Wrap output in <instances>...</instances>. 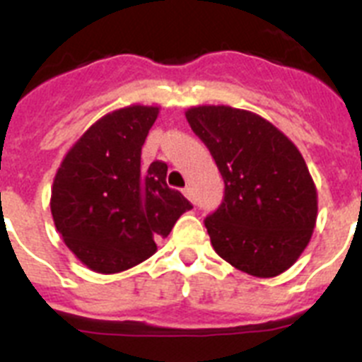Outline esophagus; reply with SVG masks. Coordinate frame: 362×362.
Instances as JSON below:
<instances>
[{"instance_id":"obj_1","label":"esophagus","mask_w":362,"mask_h":362,"mask_svg":"<svg viewBox=\"0 0 362 362\" xmlns=\"http://www.w3.org/2000/svg\"><path fill=\"white\" fill-rule=\"evenodd\" d=\"M183 194L188 197V199L192 201V203H196V199H194V188L187 187V188H185V190H183Z\"/></svg>"}]
</instances>
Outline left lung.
<instances>
[{
	"label": "left lung",
	"instance_id": "1",
	"mask_svg": "<svg viewBox=\"0 0 362 362\" xmlns=\"http://www.w3.org/2000/svg\"><path fill=\"white\" fill-rule=\"evenodd\" d=\"M185 116L225 181V199L204 219L214 250L254 277L288 270L317 221V190L297 146L241 108L201 105Z\"/></svg>",
	"mask_w": 362,
	"mask_h": 362
}]
</instances>
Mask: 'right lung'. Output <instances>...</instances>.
Returning a JSON list of instances; mask_svg holds the SVG:
<instances>
[{"label": "right lung", "mask_w": 362, "mask_h": 362, "mask_svg": "<svg viewBox=\"0 0 362 362\" xmlns=\"http://www.w3.org/2000/svg\"><path fill=\"white\" fill-rule=\"evenodd\" d=\"M159 107L130 105L95 121L57 168L54 225L85 267L117 274L158 250L190 201L166 185L168 166H141V148Z\"/></svg>", "instance_id": "obj_1"}]
</instances>
